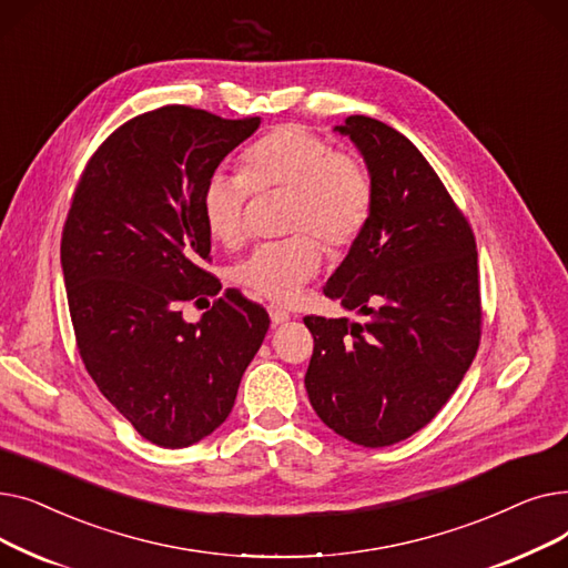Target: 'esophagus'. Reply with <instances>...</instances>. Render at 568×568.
<instances>
[{"label":"esophagus","instance_id":"34e87169","mask_svg":"<svg viewBox=\"0 0 568 568\" xmlns=\"http://www.w3.org/2000/svg\"><path fill=\"white\" fill-rule=\"evenodd\" d=\"M268 315H272L274 324H283V322H287L292 317L285 308H278V306H268Z\"/></svg>","mask_w":568,"mask_h":568}]
</instances>
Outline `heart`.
<instances>
[{"label":"heart","instance_id":"obj_1","mask_svg":"<svg viewBox=\"0 0 568 568\" xmlns=\"http://www.w3.org/2000/svg\"><path fill=\"white\" fill-rule=\"evenodd\" d=\"M285 191L283 225L294 232L255 248L232 268V281L268 302L287 304L320 272L322 245L349 248L373 214V179L366 165L302 124H283L242 154V174L216 170L200 195L206 232L239 248L248 236L251 193Z\"/></svg>","mask_w":568,"mask_h":568}]
</instances>
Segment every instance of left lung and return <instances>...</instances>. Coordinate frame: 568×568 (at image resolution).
I'll list each match as a JSON object with an SVG mask.
<instances>
[{
    "instance_id": "1",
    "label": "left lung",
    "mask_w": 568,
    "mask_h": 568,
    "mask_svg": "<svg viewBox=\"0 0 568 568\" xmlns=\"http://www.w3.org/2000/svg\"><path fill=\"white\" fill-rule=\"evenodd\" d=\"M334 131L362 152L375 200L324 296L368 322L304 317V382L326 426L377 449L422 430L458 389L481 341L479 264L467 219L403 133L364 114Z\"/></svg>"
}]
</instances>
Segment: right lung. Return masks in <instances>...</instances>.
<instances>
[{
	"mask_svg": "<svg viewBox=\"0 0 568 568\" xmlns=\"http://www.w3.org/2000/svg\"><path fill=\"white\" fill-rule=\"evenodd\" d=\"M260 116L165 105L119 126L89 159L62 232L75 343L99 392L165 449L212 435L232 412L268 315L225 290L200 322L184 302L221 290L200 266L212 234L200 195Z\"/></svg>",
	"mask_w": 568,
	"mask_h": 568,
	"instance_id": "right-lung-1",
	"label": "right lung"
}]
</instances>
